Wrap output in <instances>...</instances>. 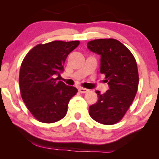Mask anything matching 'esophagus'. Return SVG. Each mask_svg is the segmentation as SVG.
<instances>
[{"label":"esophagus","mask_w":159,"mask_h":159,"mask_svg":"<svg viewBox=\"0 0 159 159\" xmlns=\"http://www.w3.org/2000/svg\"><path fill=\"white\" fill-rule=\"evenodd\" d=\"M78 90H79L80 93H87L88 90L86 88H83V87H79V89H78Z\"/></svg>","instance_id":"1"}]
</instances>
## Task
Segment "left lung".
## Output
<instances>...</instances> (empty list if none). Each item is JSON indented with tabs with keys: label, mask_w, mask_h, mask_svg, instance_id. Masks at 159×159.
I'll return each mask as SVG.
<instances>
[{
	"label": "left lung",
	"mask_w": 159,
	"mask_h": 159,
	"mask_svg": "<svg viewBox=\"0 0 159 159\" xmlns=\"http://www.w3.org/2000/svg\"><path fill=\"white\" fill-rule=\"evenodd\" d=\"M87 48L101 56L100 72L105 75L109 86L104 94L96 91L98 101L89 107V114L98 123L114 125L123 117L138 91L136 61L130 51L114 39L93 40Z\"/></svg>",
	"instance_id": "obj_1"
}]
</instances>
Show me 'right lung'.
I'll return each instance as SVG.
<instances>
[{"instance_id":"right-lung-1","label":"right lung","mask_w":159,"mask_h":159,"mask_svg":"<svg viewBox=\"0 0 159 159\" xmlns=\"http://www.w3.org/2000/svg\"><path fill=\"white\" fill-rule=\"evenodd\" d=\"M79 41H53L39 44L24 58L19 72L21 98L39 122L52 123L66 116L70 98L78 90L57 81L63 64Z\"/></svg>"}]
</instances>
